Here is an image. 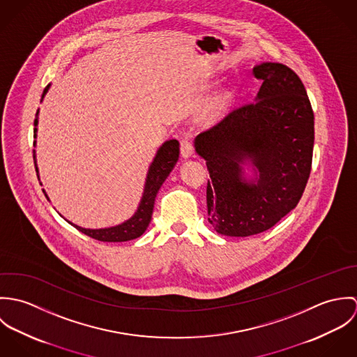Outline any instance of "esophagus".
<instances>
[{"instance_id": "esophagus-1", "label": "esophagus", "mask_w": 357, "mask_h": 357, "mask_svg": "<svg viewBox=\"0 0 357 357\" xmlns=\"http://www.w3.org/2000/svg\"><path fill=\"white\" fill-rule=\"evenodd\" d=\"M180 151H181V156L183 158H190L194 155V146H192V142H191V137L190 136H184L180 142Z\"/></svg>"}]
</instances>
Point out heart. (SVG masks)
<instances>
[{
    "label": "heart",
    "mask_w": 357,
    "mask_h": 357,
    "mask_svg": "<svg viewBox=\"0 0 357 357\" xmlns=\"http://www.w3.org/2000/svg\"><path fill=\"white\" fill-rule=\"evenodd\" d=\"M229 104V95L228 93H218L206 102L204 114L207 118L218 116Z\"/></svg>",
    "instance_id": "heart-1"
}]
</instances>
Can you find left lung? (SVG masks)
Instances as JSON below:
<instances>
[{"label": "left lung", "mask_w": 357, "mask_h": 357, "mask_svg": "<svg viewBox=\"0 0 357 357\" xmlns=\"http://www.w3.org/2000/svg\"><path fill=\"white\" fill-rule=\"evenodd\" d=\"M262 85L255 102L198 135L195 151L211 181L208 222L225 236H250L280 221L300 202L310 173L314 116L305 86L287 66L253 68ZM252 167L254 176L245 177Z\"/></svg>", "instance_id": "8db88e82"}]
</instances>
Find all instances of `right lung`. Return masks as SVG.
Segmentation results:
<instances>
[{"label": "right lung", "instance_id": "obj_1", "mask_svg": "<svg viewBox=\"0 0 357 357\" xmlns=\"http://www.w3.org/2000/svg\"><path fill=\"white\" fill-rule=\"evenodd\" d=\"M51 84L45 88L41 102L45 98L47 92L50 91ZM37 126H38V111L34 119V139H37ZM34 147H36V142H34ZM178 155H180V143L176 139L167 140L165 142L155 153L153 162L149 167L147 172V178H146V184H144V191H143V197L140 199V204L137 206V210L135 211V214L114 227H108V228H99V229H91V228H82L77 224H73L71 221H68V224L74 225L78 231H81L82 234L100 241V242H126V241H132L136 239L139 236H142L146 229L149 228V224L151 221L153 217V204H155V198L156 194L159 191V188L162 187V184L165 183V180L167 178V176L170 174V172L173 170L174 165L178 160ZM33 158H34V165H36V172H37V177L40 180V173H38V166H37V158H36V150L33 151ZM43 185V183H40ZM43 192L45 194L47 199L50 201L45 190H43Z\"/></svg>", "mask_w": 357, "mask_h": 357}]
</instances>
